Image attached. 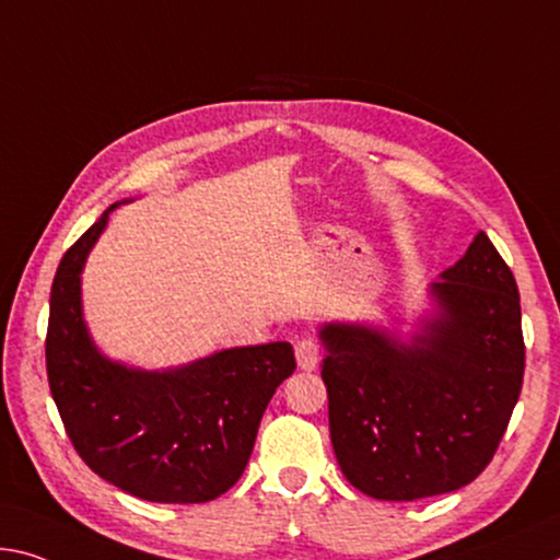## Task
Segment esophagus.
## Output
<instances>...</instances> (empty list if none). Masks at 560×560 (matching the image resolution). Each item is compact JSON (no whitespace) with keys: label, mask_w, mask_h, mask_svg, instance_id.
Returning a JSON list of instances; mask_svg holds the SVG:
<instances>
[{"label":"esophagus","mask_w":560,"mask_h":560,"mask_svg":"<svg viewBox=\"0 0 560 560\" xmlns=\"http://www.w3.org/2000/svg\"><path fill=\"white\" fill-rule=\"evenodd\" d=\"M294 351L301 371H314L318 366V343L314 336H301L294 343Z\"/></svg>","instance_id":"1"}]
</instances>
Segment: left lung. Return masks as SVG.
<instances>
[{
	"label": "left lung",
	"instance_id": "1",
	"mask_svg": "<svg viewBox=\"0 0 560 560\" xmlns=\"http://www.w3.org/2000/svg\"><path fill=\"white\" fill-rule=\"evenodd\" d=\"M439 316L404 343L369 326L322 328L334 454L378 501L458 491L491 464L526 369L521 296L483 232L431 287Z\"/></svg>",
	"mask_w": 560,
	"mask_h": 560
}]
</instances>
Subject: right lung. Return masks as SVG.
I'll return each mask as SVG.
<instances>
[{"mask_svg": "<svg viewBox=\"0 0 560 560\" xmlns=\"http://www.w3.org/2000/svg\"><path fill=\"white\" fill-rule=\"evenodd\" d=\"M109 207L61 256L44 353L61 423L104 481L154 503H207L244 474L273 392L296 369L287 341L219 351L172 371H137L94 349L82 273Z\"/></svg>", "mask_w": 560, "mask_h": 560, "instance_id": "1", "label": "right lung"}]
</instances>
